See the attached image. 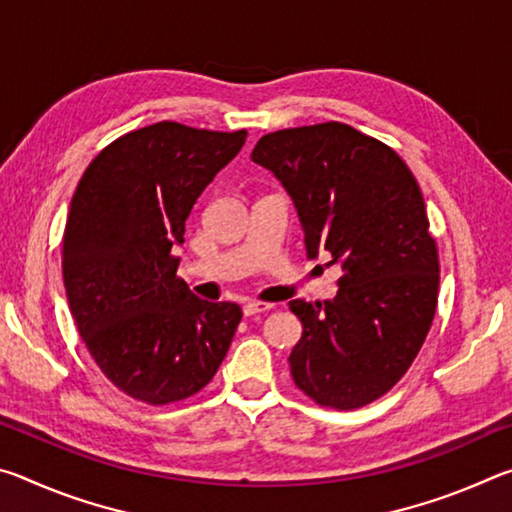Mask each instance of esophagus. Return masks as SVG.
Segmentation results:
<instances>
[{
	"label": "esophagus",
	"instance_id": "esophagus-1",
	"mask_svg": "<svg viewBox=\"0 0 512 512\" xmlns=\"http://www.w3.org/2000/svg\"><path fill=\"white\" fill-rule=\"evenodd\" d=\"M273 305H268V302H255L250 300L244 305V316L250 318V316H257V314H266V311H271Z\"/></svg>",
	"mask_w": 512,
	"mask_h": 512
}]
</instances>
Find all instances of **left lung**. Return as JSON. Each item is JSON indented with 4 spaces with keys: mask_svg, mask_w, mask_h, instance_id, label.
<instances>
[{
    "mask_svg": "<svg viewBox=\"0 0 512 512\" xmlns=\"http://www.w3.org/2000/svg\"><path fill=\"white\" fill-rule=\"evenodd\" d=\"M250 158L287 189L307 255L341 268L332 300L289 302L302 323L293 381L332 409L375 402L418 357L438 302V250L411 169L339 121L268 133Z\"/></svg>",
    "mask_w": 512,
    "mask_h": 512,
    "instance_id": "left-lung-1",
    "label": "left lung"
}]
</instances>
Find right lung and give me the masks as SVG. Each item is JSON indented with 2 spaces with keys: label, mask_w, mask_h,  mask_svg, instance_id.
Returning a JSON list of instances; mask_svg holds the SVG:
<instances>
[{
  "label": "right lung",
  "mask_w": 512,
  "mask_h": 512,
  "mask_svg": "<svg viewBox=\"0 0 512 512\" xmlns=\"http://www.w3.org/2000/svg\"><path fill=\"white\" fill-rule=\"evenodd\" d=\"M246 135L160 121L108 144L76 187L63 237L69 311L103 375L135 400H185L228 354L239 305L194 296L173 253Z\"/></svg>",
  "instance_id": "add662e5"
}]
</instances>
